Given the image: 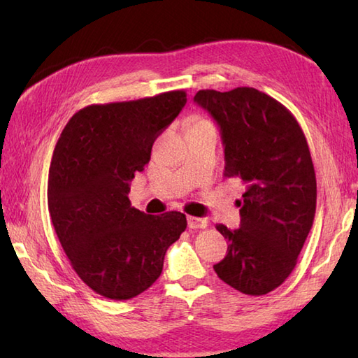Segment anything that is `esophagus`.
Listing matches in <instances>:
<instances>
[{
	"label": "esophagus",
	"mask_w": 358,
	"mask_h": 358,
	"mask_svg": "<svg viewBox=\"0 0 358 358\" xmlns=\"http://www.w3.org/2000/svg\"><path fill=\"white\" fill-rule=\"evenodd\" d=\"M187 226L189 229H206L208 220L199 217H187Z\"/></svg>",
	"instance_id": "34e87169"
}]
</instances>
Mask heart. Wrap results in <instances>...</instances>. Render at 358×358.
Returning <instances> with one entry per match:
<instances>
[{
    "instance_id": "obj_1",
    "label": "heart",
    "mask_w": 358,
    "mask_h": 358,
    "mask_svg": "<svg viewBox=\"0 0 358 358\" xmlns=\"http://www.w3.org/2000/svg\"><path fill=\"white\" fill-rule=\"evenodd\" d=\"M200 121H204V120H200Z\"/></svg>"
}]
</instances>
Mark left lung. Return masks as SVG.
<instances>
[{
  "label": "left lung",
  "instance_id": "1",
  "mask_svg": "<svg viewBox=\"0 0 358 358\" xmlns=\"http://www.w3.org/2000/svg\"><path fill=\"white\" fill-rule=\"evenodd\" d=\"M194 100L222 131L224 177L238 180L241 224L229 231L227 254L214 264L224 283L246 295H264L291 275L313 227L317 180L306 136L291 110L254 87L204 89Z\"/></svg>",
  "mask_w": 358,
  "mask_h": 358
}]
</instances>
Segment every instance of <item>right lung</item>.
Masks as SVG:
<instances>
[{"instance_id":"1","label":"right lung","mask_w":358,"mask_h":358,"mask_svg":"<svg viewBox=\"0 0 358 358\" xmlns=\"http://www.w3.org/2000/svg\"><path fill=\"white\" fill-rule=\"evenodd\" d=\"M187 101L185 90L78 110L53 150L48 204L73 271L110 300H129L162 275L166 250L185 232L177 210L148 215L131 206L136 172L157 136Z\"/></svg>"}]
</instances>
